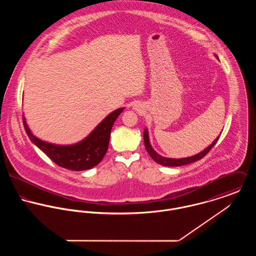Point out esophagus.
Returning a JSON list of instances; mask_svg holds the SVG:
<instances>
[{"label":"esophagus","instance_id":"34e87169","mask_svg":"<svg viewBox=\"0 0 256 256\" xmlns=\"http://www.w3.org/2000/svg\"><path fill=\"white\" fill-rule=\"evenodd\" d=\"M133 110H140V106H139V104H133Z\"/></svg>","mask_w":256,"mask_h":256}]
</instances>
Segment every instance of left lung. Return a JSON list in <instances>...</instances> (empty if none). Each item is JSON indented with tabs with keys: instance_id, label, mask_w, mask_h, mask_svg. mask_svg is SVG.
Wrapping results in <instances>:
<instances>
[{
	"instance_id": "left-lung-1",
	"label": "left lung",
	"mask_w": 256,
	"mask_h": 256,
	"mask_svg": "<svg viewBox=\"0 0 256 256\" xmlns=\"http://www.w3.org/2000/svg\"><path fill=\"white\" fill-rule=\"evenodd\" d=\"M217 59L218 56L215 55ZM222 133V132H220ZM220 137V135H219ZM219 137H217L211 145L207 146L206 148H204L202 152L194 154V156H187V158H166V156H162L160 154H158L154 150V148L150 145V137H148V129L145 128L144 130V142H145V146H146V152H148V154L150 156V158L156 162H158V164H162V166H185V164H191V162H197L199 160H201L205 154H207V152L215 146V144L217 143Z\"/></svg>"
}]
</instances>
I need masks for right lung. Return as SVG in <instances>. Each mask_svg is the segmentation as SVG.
I'll return each mask as SVG.
<instances>
[{"label": "right lung", "mask_w": 256, "mask_h": 256, "mask_svg": "<svg viewBox=\"0 0 256 256\" xmlns=\"http://www.w3.org/2000/svg\"><path fill=\"white\" fill-rule=\"evenodd\" d=\"M125 108L110 113L82 140L71 145H57L39 139L30 129L24 114V125L30 141L61 168L82 172L98 166L106 156L110 144V132L117 117Z\"/></svg>", "instance_id": "obj_1"}]
</instances>
